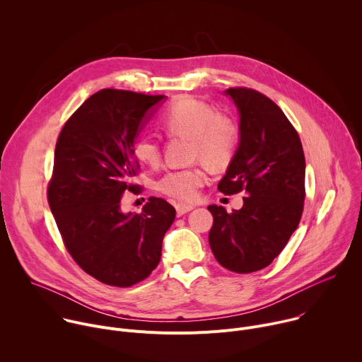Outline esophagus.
I'll use <instances>...</instances> for the list:
<instances>
[{
	"instance_id": "obj_1",
	"label": "esophagus",
	"mask_w": 362,
	"mask_h": 362,
	"mask_svg": "<svg viewBox=\"0 0 362 362\" xmlns=\"http://www.w3.org/2000/svg\"><path fill=\"white\" fill-rule=\"evenodd\" d=\"M193 209V206L190 204H176V212H177V216H182L187 212H190Z\"/></svg>"
}]
</instances>
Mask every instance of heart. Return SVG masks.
I'll return each instance as SVG.
<instances>
[{"instance_id": "1", "label": "heart", "mask_w": 362, "mask_h": 362, "mask_svg": "<svg viewBox=\"0 0 362 362\" xmlns=\"http://www.w3.org/2000/svg\"><path fill=\"white\" fill-rule=\"evenodd\" d=\"M160 123L168 134L193 140V156L212 168L225 166L232 159L240 137L239 127L230 117L193 95H180L173 100L165 109ZM133 154L140 163L156 166L162 158L160 144L154 136H140L133 144ZM206 179V170L196 166L168 172L156 186L168 196L192 202Z\"/></svg>"}]
</instances>
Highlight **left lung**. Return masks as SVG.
I'll list each match as a JSON object with an SVG mask.
<instances>
[{
  "label": "left lung",
  "instance_id": "1",
  "mask_svg": "<svg viewBox=\"0 0 362 362\" xmlns=\"http://www.w3.org/2000/svg\"><path fill=\"white\" fill-rule=\"evenodd\" d=\"M238 107L240 141L219 192H243V206L230 214L218 204L209 245L216 261L236 274L272 264L299 225L305 200V156L298 132L265 94L230 87Z\"/></svg>",
  "mask_w": 362,
  "mask_h": 362
}]
</instances>
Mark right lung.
Masks as SVG:
<instances>
[{
    "mask_svg": "<svg viewBox=\"0 0 362 362\" xmlns=\"http://www.w3.org/2000/svg\"><path fill=\"white\" fill-rule=\"evenodd\" d=\"M165 95L103 88L88 97L63 126L47 189L64 246L97 281L127 288L160 262L162 242L176 211L148 197L141 214H124L123 196L139 189L134 139L147 110Z\"/></svg>",
    "mask_w": 362,
    "mask_h": 362,
    "instance_id": "right-lung-1",
    "label": "right lung"
}]
</instances>
